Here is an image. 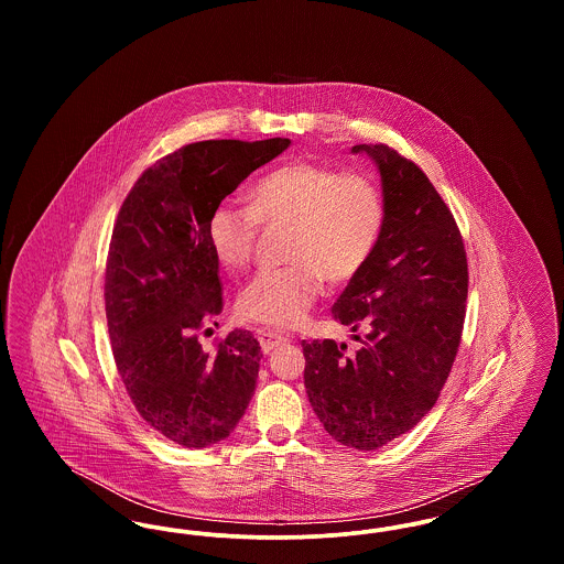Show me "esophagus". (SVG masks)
Listing matches in <instances>:
<instances>
[{"label":"esophagus","instance_id":"obj_1","mask_svg":"<svg viewBox=\"0 0 564 564\" xmlns=\"http://www.w3.org/2000/svg\"><path fill=\"white\" fill-rule=\"evenodd\" d=\"M258 340H260V347H262L264 352H270V350H274L276 347H283V345L290 343L288 336H281V334L270 332V329H260V332H258Z\"/></svg>","mask_w":564,"mask_h":564}]
</instances>
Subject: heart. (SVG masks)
<instances>
[{"label": "heart", "mask_w": 564, "mask_h": 564, "mask_svg": "<svg viewBox=\"0 0 564 564\" xmlns=\"http://www.w3.org/2000/svg\"><path fill=\"white\" fill-rule=\"evenodd\" d=\"M249 207L217 203L207 217L215 260L241 270L253 256L260 224H288L281 269L260 270L239 294L245 322L290 329L322 294L323 279L347 283L368 264L384 224V198L375 177L295 161L264 173L247 189Z\"/></svg>", "instance_id": "heart-1"}]
</instances>
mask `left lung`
Instances as JSON below:
<instances>
[{"label":"left lung","instance_id":"left-lung-1","mask_svg":"<svg viewBox=\"0 0 564 564\" xmlns=\"http://www.w3.org/2000/svg\"><path fill=\"white\" fill-rule=\"evenodd\" d=\"M350 152L375 161L384 198L375 251L332 308L361 347L347 355L334 340H302L304 387L336 442L376 451L437 402L460 343L469 276L455 217L430 177L382 143Z\"/></svg>","mask_w":564,"mask_h":564}]
</instances>
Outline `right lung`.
Listing matches in <instances>:
<instances>
[{"instance_id": "right-lung-1", "label": "right lung", "mask_w": 564, "mask_h": 564, "mask_svg": "<svg viewBox=\"0 0 564 564\" xmlns=\"http://www.w3.org/2000/svg\"><path fill=\"white\" fill-rule=\"evenodd\" d=\"M290 139H209L143 171L113 224L106 315L118 375L141 419L184 448L226 440L256 391L262 349L235 329L215 350L198 332L224 308L207 217Z\"/></svg>"}]
</instances>
